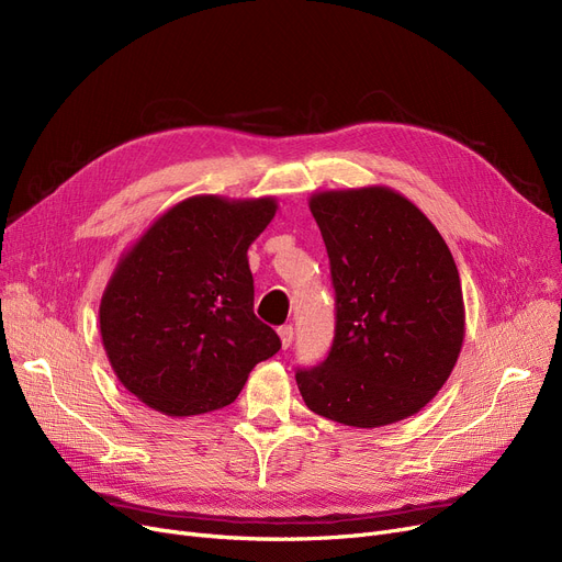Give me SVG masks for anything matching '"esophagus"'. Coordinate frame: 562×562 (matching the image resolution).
Returning a JSON list of instances; mask_svg holds the SVG:
<instances>
[{
  "label": "esophagus",
  "mask_w": 562,
  "mask_h": 562,
  "mask_svg": "<svg viewBox=\"0 0 562 562\" xmlns=\"http://www.w3.org/2000/svg\"><path fill=\"white\" fill-rule=\"evenodd\" d=\"M278 335H280L282 348H289V346H291V341H293V328H291V326H282V328L278 330Z\"/></svg>",
  "instance_id": "esophagus-1"
}]
</instances>
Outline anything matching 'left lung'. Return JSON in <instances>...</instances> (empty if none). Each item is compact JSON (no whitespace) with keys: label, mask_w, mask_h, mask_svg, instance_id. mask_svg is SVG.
<instances>
[{"label":"left lung","mask_w":562,"mask_h":562,"mask_svg":"<svg viewBox=\"0 0 562 562\" xmlns=\"http://www.w3.org/2000/svg\"><path fill=\"white\" fill-rule=\"evenodd\" d=\"M310 212L330 257L337 323L328 358L296 371L305 405L352 428L417 415L449 380L464 339L447 241L390 187L318 191Z\"/></svg>","instance_id":"8db88e82"}]
</instances>
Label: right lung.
I'll use <instances>...</instances> for the list:
<instances>
[{"instance_id":"obj_1","label":"right lung","mask_w":562,"mask_h":562,"mask_svg":"<svg viewBox=\"0 0 562 562\" xmlns=\"http://www.w3.org/2000/svg\"><path fill=\"white\" fill-rule=\"evenodd\" d=\"M276 198L193 195L150 223L115 263L100 303L113 373L168 417L229 405L248 373L280 350L252 312L248 248Z\"/></svg>"}]
</instances>
